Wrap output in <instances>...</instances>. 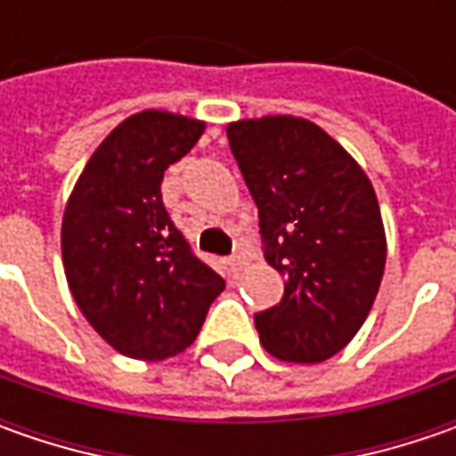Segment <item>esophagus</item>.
I'll return each instance as SVG.
<instances>
[{"instance_id":"1","label":"esophagus","mask_w":456,"mask_h":456,"mask_svg":"<svg viewBox=\"0 0 456 456\" xmlns=\"http://www.w3.org/2000/svg\"><path fill=\"white\" fill-rule=\"evenodd\" d=\"M246 266H248V258H246L243 254H236L233 258H231V272L233 273H240Z\"/></svg>"}]
</instances>
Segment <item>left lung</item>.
Returning <instances> with one entry per match:
<instances>
[{
	"label": "left lung",
	"instance_id": "1",
	"mask_svg": "<svg viewBox=\"0 0 456 456\" xmlns=\"http://www.w3.org/2000/svg\"><path fill=\"white\" fill-rule=\"evenodd\" d=\"M258 208L266 264L284 297L256 314L273 358L314 365L358 335L386 269V228L365 169L302 116L240 118L225 126Z\"/></svg>",
	"mask_w": 456,
	"mask_h": 456
}]
</instances>
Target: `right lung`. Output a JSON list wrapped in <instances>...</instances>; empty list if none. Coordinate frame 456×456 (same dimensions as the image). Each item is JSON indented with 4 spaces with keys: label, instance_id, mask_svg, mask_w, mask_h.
I'll use <instances>...</instances> for the list:
<instances>
[{
    "label": "right lung",
    "instance_id": "right-lung-1",
    "mask_svg": "<svg viewBox=\"0 0 456 456\" xmlns=\"http://www.w3.org/2000/svg\"><path fill=\"white\" fill-rule=\"evenodd\" d=\"M205 121L147 109L124 118L86 162L65 202L62 269L88 324L144 362L187 350L225 281L192 256L162 202L169 165Z\"/></svg>",
    "mask_w": 456,
    "mask_h": 456
}]
</instances>
